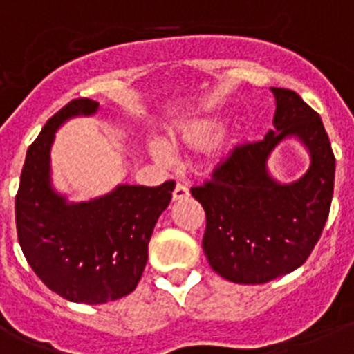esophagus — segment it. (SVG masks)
<instances>
[{"label":"esophagus","instance_id":"obj_1","mask_svg":"<svg viewBox=\"0 0 354 354\" xmlns=\"http://www.w3.org/2000/svg\"><path fill=\"white\" fill-rule=\"evenodd\" d=\"M189 198V189L182 183H178L176 187H174V193H172V200H183Z\"/></svg>","mask_w":354,"mask_h":354}]
</instances>
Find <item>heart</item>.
I'll return each instance as SVG.
<instances>
[{
	"label": "heart",
	"instance_id": "b5f03b06",
	"mask_svg": "<svg viewBox=\"0 0 354 354\" xmlns=\"http://www.w3.org/2000/svg\"><path fill=\"white\" fill-rule=\"evenodd\" d=\"M221 132L222 119L216 118V115H207V118H200L193 119V121L189 122H183V124L176 127L174 130H171L167 143L174 150H200L209 147L221 136ZM152 152L158 158H161V160L169 158V150H167L165 145L154 143L152 145ZM227 152H230V149H227L226 145H216L215 149L211 150V163L213 165L222 163V161L226 160Z\"/></svg>",
	"mask_w": 354,
	"mask_h": 354
}]
</instances>
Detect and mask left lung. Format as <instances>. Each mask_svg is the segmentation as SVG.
Returning <instances> with one entry per match:
<instances>
[{
    "label": "left lung",
    "instance_id": "obj_1",
    "mask_svg": "<svg viewBox=\"0 0 354 354\" xmlns=\"http://www.w3.org/2000/svg\"><path fill=\"white\" fill-rule=\"evenodd\" d=\"M275 97L274 130L255 143L239 145L211 174L191 187L205 211L202 246L211 268L241 285H263L290 274L308 259L329 216L335 154L319 115L285 88ZM286 137H297L311 154L299 180L269 176V154Z\"/></svg>",
    "mask_w": 354,
    "mask_h": 354
}]
</instances>
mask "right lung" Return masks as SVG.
Returning <instances> with one entry per match:
<instances>
[{
  "label": "right lung",
  "mask_w": 354,
  "mask_h": 354,
  "mask_svg": "<svg viewBox=\"0 0 354 354\" xmlns=\"http://www.w3.org/2000/svg\"><path fill=\"white\" fill-rule=\"evenodd\" d=\"M99 102L75 99L41 128L25 156L16 230L27 263L49 290L73 303L115 301L138 286L149 242L176 183L118 185L90 202H68L51 185V145L60 124L93 115Z\"/></svg>",
  "instance_id": "right-lung-1"
}]
</instances>
